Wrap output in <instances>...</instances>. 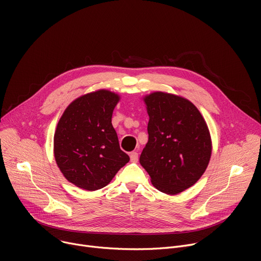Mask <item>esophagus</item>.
<instances>
[{
  "label": "esophagus",
  "instance_id": "obj_1",
  "mask_svg": "<svg viewBox=\"0 0 261 261\" xmlns=\"http://www.w3.org/2000/svg\"><path fill=\"white\" fill-rule=\"evenodd\" d=\"M130 161L132 163H136L139 161V153L138 152H131L130 153Z\"/></svg>",
  "mask_w": 261,
  "mask_h": 261
}]
</instances>
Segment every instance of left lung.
Wrapping results in <instances>:
<instances>
[{
  "instance_id": "obj_1",
  "label": "left lung",
  "mask_w": 261,
  "mask_h": 261,
  "mask_svg": "<svg viewBox=\"0 0 261 261\" xmlns=\"http://www.w3.org/2000/svg\"><path fill=\"white\" fill-rule=\"evenodd\" d=\"M144 101L149 136L140 163L156 189L177 195L207 168L212 155L207 125L196 106L180 96L154 92Z\"/></svg>"
}]
</instances>
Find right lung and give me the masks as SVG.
<instances>
[{
  "instance_id": "add662e5",
  "label": "right lung",
  "mask_w": 261,
  "mask_h": 261,
  "mask_svg": "<svg viewBox=\"0 0 261 261\" xmlns=\"http://www.w3.org/2000/svg\"><path fill=\"white\" fill-rule=\"evenodd\" d=\"M119 96L98 90L68 106L54 135V154L65 179L79 188L107 186L130 158L119 148L112 114Z\"/></svg>"
}]
</instances>
